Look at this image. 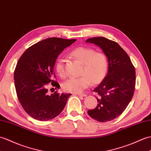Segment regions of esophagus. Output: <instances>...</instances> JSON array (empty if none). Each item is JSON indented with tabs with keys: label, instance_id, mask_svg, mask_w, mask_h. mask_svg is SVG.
I'll return each instance as SVG.
<instances>
[{
	"label": "esophagus",
	"instance_id": "34e87169",
	"mask_svg": "<svg viewBox=\"0 0 151 151\" xmlns=\"http://www.w3.org/2000/svg\"><path fill=\"white\" fill-rule=\"evenodd\" d=\"M77 95H78V96H83V97H85V96H87V94H77Z\"/></svg>",
	"mask_w": 151,
	"mask_h": 151
}]
</instances>
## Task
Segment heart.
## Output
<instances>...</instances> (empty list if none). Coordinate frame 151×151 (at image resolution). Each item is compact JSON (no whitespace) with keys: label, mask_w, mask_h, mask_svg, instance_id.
<instances>
[{"label":"heart","mask_w":151,"mask_h":151,"mask_svg":"<svg viewBox=\"0 0 151 151\" xmlns=\"http://www.w3.org/2000/svg\"><path fill=\"white\" fill-rule=\"evenodd\" d=\"M71 55L76 60L82 64L79 77H72L63 83L65 91L80 93L88 87L91 82L99 83L106 77L109 68V61L104 52H96L93 48L78 47L71 52ZM64 60L59 58L56 63V71L61 78H65L67 73L65 70Z\"/></svg>","instance_id":"heart-1"}]
</instances>
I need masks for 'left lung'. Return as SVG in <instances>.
<instances>
[{
	"label": "left lung",
	"instance_id": "8db88e82",
	"mask_svg": "<svg viewBox=\"0 0 151 151\" xmlns=\"http://www.w3.org/2000/svg\"><path fill=\"white\" fill-rule=\"evenodd\" d=\"M87 43L99 46L109 61L108 72L93 91L99 94L96 108L87 113L100 122L111 121L125 111L134 94L136 72L130 58L118 43L104 37H93Z\"/></svg>",
	"mask_w": 151,
	"mask_h": 151
}]
</instances>
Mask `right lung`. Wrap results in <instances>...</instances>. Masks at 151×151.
<instances>
[{
	"mask_svg": "<svg viewBox=\"0 0 151 151\" xmlns=\"http://www.w3.org/2000/svg\"><path fill=\"white\" fill-rule=\"evenodd\" d=\"M75 41L48 38L27 49L17 62L14 73L17 96L24 111L35 120L47 121L57 116L71 96L57 91L50 94L47 87L51 83L59 88L53 70L56 60Z\"/></svg>",
	"mask_w": 151,
	"mask_h": 151,
	"instance_id": "add662e5",
	"label": "right lung"
}]
</instances>
